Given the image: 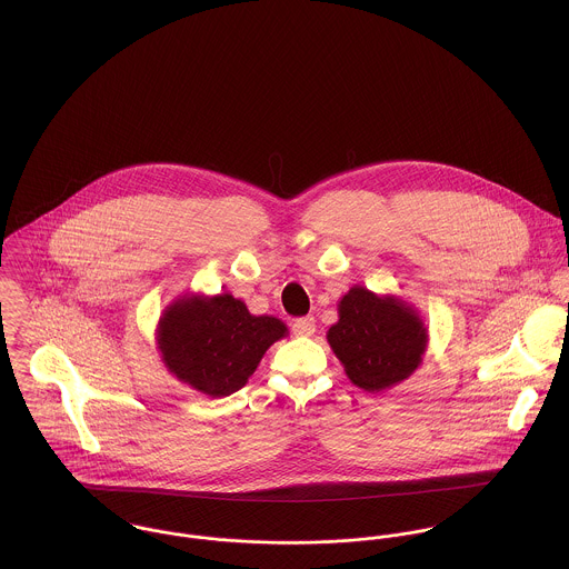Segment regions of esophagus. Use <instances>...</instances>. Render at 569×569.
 I'll list each match as a JSON object with an SVG mask.
<instances>
[{"label":"esophagus","instance_id":"obj_1","mask_svg":"<svg viewBox=\"0 0 569 569\" xmlns=\"http://www.w3.org/2000/svg\"><path fill=\"white\" fill-rule=\"evenodd\" d=\"M292 331H295L297 336H301V338H311V336L316 333V320H313V316H307V318H299V320H295Z\"/></svg>","mask_w":569,"mask_h":569}]
</instances>
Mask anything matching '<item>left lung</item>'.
Segmentation results:
<instances>
[{
    "label": "left lung",
    "mask_w": 569,
    "mask_h": 569,
    "mask_svg": "<svg viewBox=\"0 0 569 569\" xmlns=\"http://www.w3.org/2000/svg\"><path fill=\"white\" fill-rule=\"evenodd\" d=\"M327 342L342 361L350 383L377 393L418 370L429 329L407 301L352 286L338 303V322L329 327Z\"/></svg>",
    "instance_id": "left-lung-1"
}]
</instances>
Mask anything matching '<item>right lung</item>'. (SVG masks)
<instances>
[{"label":"right lung","instance_id":"1","mask_svg":"<svg viewBox=\"0 0 569 569\" xmlns=\"http://www.w3.org/2000/svg\"><path fill=\"white\" fill-rule=\"evenodd\" d=\"M156 333L162 363L177 381L222 398L247 386L288 327L274 316H253L240 299L220 292L179 297L162 311Z\"/></svg>","mask_w":569,"mask_h":569}]
</instances>
